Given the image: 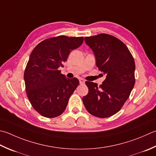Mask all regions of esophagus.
<instances>
[{"label":"esophagus","instance_id":"esophagus-1","mask_svg":"<svg viewBox=\"0 0 156 156\" xmlns=\"http://www.w3.org/2000/svg\"><path fill=\"white\" fill-rule=\"evenodd\" d=\"M79 81H80V84H83L85 83V80H84V79L82 78H80V80H79Z\"/></svg>","mask_w":156,"mask_h":156}]
</instances>
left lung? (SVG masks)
<instances>
[{
  "mask_svg": "<svg viewBox=\"0 0 156 156\" xmlns=\"http://www.w3.org/2000/svg\"><path fill=\"white\" fill-rule=\"evenodd\" d=\"M95 57L96 66L106 75L99 87L86 82L88 93L82 101L94 116L108 118L116 114L135 86V63L129 48L118 38L107 34L85 37Z\"/></svg>",
  "mask_w": 156,
  "mask_h": 156,
  "instance_id": "obj_1",
  "label": "left lung"
}]
</instances>
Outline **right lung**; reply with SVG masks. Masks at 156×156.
<instances>
[{
  "instance_id": "add662e5",
  "label": "right lung",
  "mask_w": 156,
  "mask_h": 156,
  "mask_svg": "<svg viewBox=\"0 0 156 156\" xmlns=\"http://www.w3.org/2000/svg\"><path fill=\"white\" fill-rule=\"evenodd\" d=\"M83 37L59 36L46 39L32 51L24 72L27 97L34 109L46 118L59 116L79 84L59 70L70 52L82 44Z\"/></svg>"
}]
</instances>
